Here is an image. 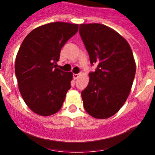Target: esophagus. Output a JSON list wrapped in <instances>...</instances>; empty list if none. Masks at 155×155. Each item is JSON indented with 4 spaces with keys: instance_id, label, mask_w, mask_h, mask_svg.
I'll list each match as a JSON object with an SVG mask.
<instances>
[{
    "instance_id": "1",
    "label": "esophagus",
    "mask_w": 155,
    "mask_h": 155,
    "mask_svg": "<svg viewBox=\"0 0 155 155\" xmlns=\"http://www.w3.org/2000/svg\"><path fill=\"white\" fill-rule=\"evenodd\" d=\"M79 76H80V74H73L74 79H78L79 78Z\"/></svg>"
}]
</instances>
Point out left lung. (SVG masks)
Instances as JSON below:
<instances>
[{"label": "left lung", "mask_w": 155, "mask_h": 155, "mask_svg": "<svg viewBox=\"0 0 155 155\" xmlns=\"http://www.w3.org/2000/svg\"><path fill=\"white\" fill-rule=\"evenodd\" d=\"M79 33L90 62L97 65L81 91L84 109L94 118H109L120 110L130 92L136 73L132 50L124 37L105 25L81 24Z\"/></svg>", "instance_id": "left-lung-1"}]
</instances>
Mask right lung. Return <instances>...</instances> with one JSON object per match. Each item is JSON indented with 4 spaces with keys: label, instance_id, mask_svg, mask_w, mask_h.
Masks as SVG:
<instances>
[{
    "label": "right lung",
    "instance_id": "obj_1",
    "mask_svg": "<svg viewBox=\"0 0 155 155\" xmlns=\"http://www.w3.org/2000/svg\"><path fill=\"white\" fill-rule=\"evenodd\" d=\"M78 30V24L51 22L27 35L19 48L15 71L18 89L32 112L42 116L57 113L71 88V72L56 68L67 41Z\"/></svg>",
    "mask_w": 155,
    "mask_h": 155
}]
</instances>
